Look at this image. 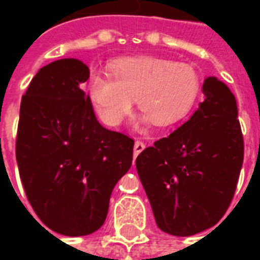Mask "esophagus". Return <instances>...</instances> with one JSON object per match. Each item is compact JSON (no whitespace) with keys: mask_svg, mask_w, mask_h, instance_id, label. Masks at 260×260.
<instances>
[{"mask_svg":"<svg viewBox=\"0 0 260 260\" xmlns=\"http://www.w3.org/2000/svg\"><path fill=\"white\" fill-rule=\"evenodd\" d=\"M144 148H146V144H144L143 142H140V140H136V142H135V146H134V155H135V156H138V155L140 154L143 150H144Z\"/></svg>","mask_w":260,"mask_h":260,"instance_id":"1","label":"esophagus"}]
</instances>
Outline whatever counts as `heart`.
Returning <instances> with one entry per match:
<instances>
[{"mask_svg":"<svg viewBox=\"0 0 260 260\" xmlns=\"http://www.w3.org/2000/svg\"><path fill=\"white\" fill-rule=\"evenodd\" d=\"M109 74L94 71L87 81L90 100L109 125L122 121L132 101L151 124L169 125L190 109L201 85L190 64L155 56L117 59Z\"/></svg>","mask_w":260,"mask_h":260,"instance_id":"b5f03b06","label":"heart"}]
</instances>
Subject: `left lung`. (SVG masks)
<instances>
[{"instance_id": "1", "label": "left lung", "mask_w": 260, "mask_h": 260, "mask_svg": "<svg viewBox=\"0 0 260 260\" xmlns=\"http://www.w3.org/2000/svg\"><path fill=\"white\" fill-rule=\"evenodd\" d=\"M204 101L178 129L136 158V169L163 232L191 236L216 225L234 198L244 158L236 98L208 77Z\"/></svg>"}]
</instances>
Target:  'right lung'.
Here are the masks:
<instances>
[{"instance_id":"1","label":"right lung","mask_w":260,"mask_h":260,"mask_svg":"<svg viewBox=\"0 0 260 260\" xmlns=\"http://www.w3.org/2000/svg\"><path fill=\"white\" fill-rule=\"evenodd\" d=\"M89 67L59 59L21 98L16 159L26 198L44 225L85 236L105 222L112 190L131 169L134 139L104 128L81 85Z\"/></svg>"}]
</instances>
